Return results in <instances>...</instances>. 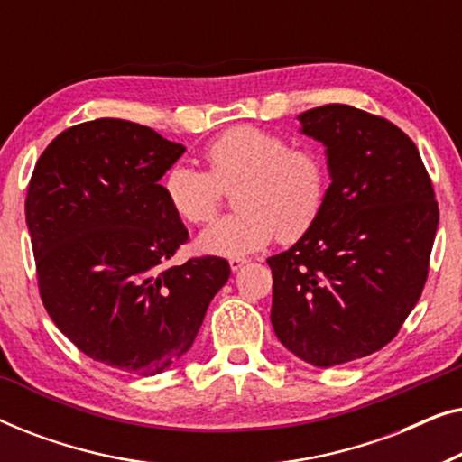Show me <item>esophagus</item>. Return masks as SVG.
<instances>
[{"label": "esophagus", "mask_w": 462, "mask_h": 462, "mask_svg": "<svg viewBox=\"0 0 462 462\" xmlns=\"http://www.w3.org/2000/svg\"><path fill=\"white\" fill-rule=\"evenodd\" d=\"M248 263V258H242V256H233L231 261H229V267H231V271H239L244 267V264Z\"/></svg>", "instance_id": "esophagus-1"}]
</instances>
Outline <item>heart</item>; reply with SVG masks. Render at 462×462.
Wrapping results in <instances>:
<instances>
[{
    "label": "heart",
    "instance_id": "obj_1",
    "mask_svg": "<svg viewBox=\"0 0 462 462\" xmlns=\"http://www.w3.org/2000/svg\"><path fill=\"white\" fill-rule=\"evenodd\" d=\"M201 157L208 172L176 163L163 176V193L185 223L206 225L223 204V189L236 187L237 210L199 236L204 252L250 254L275 233L280 242H294L324 210L330 170L311 144H290L280 132L239 124L214 136Z\"/></svg>",
    "mask_w": 462,
    "mask_h": 462
}]
</instances>
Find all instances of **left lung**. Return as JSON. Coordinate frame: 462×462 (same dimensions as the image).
Here are the masks:
<instances>
[{"label": "left lung", "mask_w": 462, "mask_h": 462, "mask_svg": "<svg viewBox=\"0 0 462 462\" xmlns=\"http://www.w3.org/2000/svg\"><path fill=\"white\" fill-rule=\"evenodd\" d=\"M328 147L332 185L315 225L267 258L283 346L330 368L383 349L419 302L439 210L419 149L381 116L324 105L300 116Z\"/></svg>", "instance_id": "obj_1"}]
</instances>
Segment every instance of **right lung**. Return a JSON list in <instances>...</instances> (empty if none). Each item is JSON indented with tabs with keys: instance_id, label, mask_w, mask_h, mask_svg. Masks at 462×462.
I'll list each match as a JSON object with an SVG mask.
<instances>
[{
	"instance_id": "1",
	"label": "right lung",
	"mask_w": 462,
	"mask_h": 462,
	"mask_svg": "<svg viewBox=\"0 0 462 462\" xmlns=\"http://www.w3.org/2000/svg\"><path fill=\"white\" fill-rule=\"evenodd\" d=\"M182 153L125 119L71 125L43 149L24 199L48 315L84 356L138 376L191 349L231 275L210 254L168 264L189 231L160 179Z\"/></svg>"
}]
</instances>
